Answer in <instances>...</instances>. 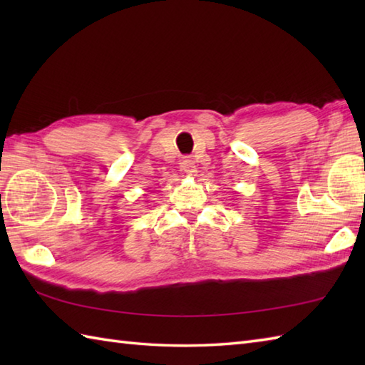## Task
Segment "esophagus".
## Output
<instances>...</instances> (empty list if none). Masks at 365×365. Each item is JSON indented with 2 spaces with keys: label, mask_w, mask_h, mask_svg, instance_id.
<instances>
[{
  "label": "esophagus",
  "mask_w": 365,
  "mask_h": 365,
  "mask_svg": "<svg viewBox=\"0 0 365 365\" xmlns=\"http://www.w3.org/2000/svg\"><path fill=\"white\" fill-rule=\"evenodd\" d=\"M180 168L185 174H195L196 173V166H195V161L191 158H183L180 163Z\"/></svg>",
  "instance_id": "obj_1"
}]
</instances>
